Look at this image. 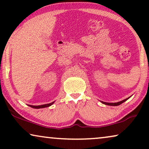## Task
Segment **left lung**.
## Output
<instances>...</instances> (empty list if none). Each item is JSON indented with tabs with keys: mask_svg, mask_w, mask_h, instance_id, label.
Returning <instances> with one entry per match:
<instances>
[{
	"mask_svg": "<svg viewBox=\"0 0 149 149\" xmlns=\"http://www.w3.org/2000/svg\"><path fill=\"white\" fill-rule=\"evenodd\" d=\"M127 99H129V97L127 99H125L123 100H122L121 102H116V103H109V102H102L103 104H104L106 105H109V106H118V105H120L121 104H122L123 102H125L126 100H127Z\"/></svg>",
	"mask_w": 149,
	"mask_h": 149,
	"instance_id": "obj_1",
	"label": "left lung"
}]
</instances>
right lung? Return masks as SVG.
<instances>
[{
  "instance_id": "1",
  "label": "right lung",
  "mask_w": 149,
  "mask_h": 149,
  "mask_svg": "<svg viewBox=\"0 0 149 149\" xmlns=\"http://www.w3.org/2000/svg\"><path fill=\"white\" fill-rule=\"evenodd\" d=\"M54 103V102H53L49 103V104H47L40 105V106H32V105H30V107H32V108H34V109H42V108H45V107H50V106L52 105Z\"/></svg>"
}]
</instances>
